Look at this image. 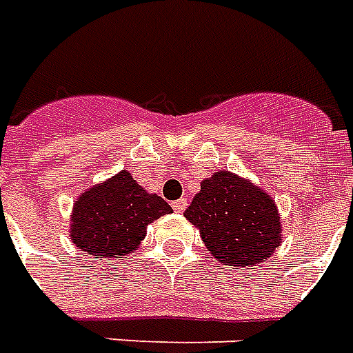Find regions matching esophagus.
I'll list each match as a JSON object with an SVG mask.
<instances>
[{
	"label": "esophagus",
	"instance_id": "1",
	"mask_svg": "<svg viewBox=\"0 0 353 353\" xmlns=\"http://www.w3.org/2000/svg\"><path fill=\"white\" fill-rule=\"evenodd\" d=\"M187 205H188L187 198H181V199H177V201H174V203H172V207H174V210H176V212H183V210L187 209Z\"/></svg>",
	"mask_w": 353,
	"mask_h": 353
}]
</instances>
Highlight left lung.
Segmentation results:
<instances>
[{"mask_svg":"<svg viewBox=\"0 0 353 353\" xmlns=\"http://www.w3.org/2000/svg\"><path fill=\"white\" fill-rule=\"evenodd\" d=\"M216 262L252 268L273 256L282 243V221L274 199L251 179L218 170L201 181L185 210Z\"/></svg>","mask_w":353,"mask_h":353,"instance_id":"8db88e82","label":"left lung"}]
</instances>
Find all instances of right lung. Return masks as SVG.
Here are the masks:
<instances>
[{
    "label": "right lung",
    "mask_w": 353,
    "mask_h": 353,
    "mask_svg": "<svg viewBox=\"0 0 353 353\" xmlns=\"http://www.w3.org/2000/svg\"><path fill=\"white\" fill-rule=\"evenodd\" d=\"M170 212L165 199L121 170L80 194L69 216V240L95 258H124L139 249L150 223Z\"/></svg>",
    "instance_id": "right-lung-1"
}]
</instances>
